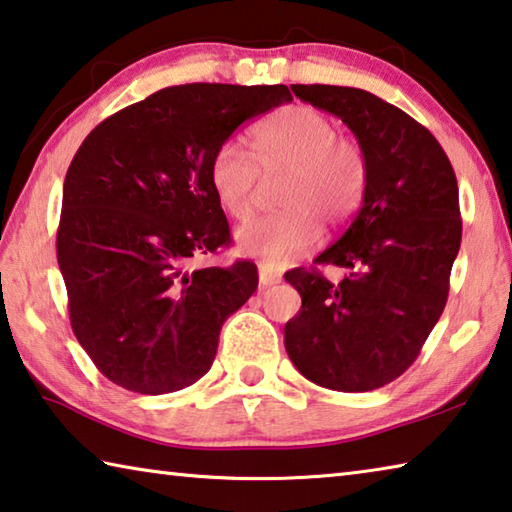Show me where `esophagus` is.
Returning <instances> with one entry per match:
<instances>
[{"mask_svg": "<svg viewBox=\"0 0 512 512\" xmlns=\"http://www.w3.org/2000/svg\"><path fill=\"white\" fill-rule=\"evenodd\" d=\"M282 277H280V273H275V271H271V268H266V266H259V289H268V287H273V284H277L280 282Z\"/></svg>", "mask_w": 512, "mask_h": 512, "instance_id": "1", "label": "esophagus"}]
</instances>
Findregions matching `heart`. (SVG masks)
I'll use <instances>...</instances> for the list:
<instances>
[{
    "label": "heart",
    "instance_id": "1",
    "mask_svg": "<svg viewBox=\"0 0 512 512\" xmlns=\"http://www.w3.org/2000/svg\"><path fill=\"white\" fill-rule=\"evenodd\" d=\"M255 159L237 142H223L210 160V187L232 219L253 216L262 173L282 176L280 210L237 230L241 255L280 268L305 255L320 239L323 223L341 228L357 214L368 183L361 146L339 135V124L309 106H287L253 133Z\"/></svg>",
    "mask_w": 512,
    "mask_h": 512
}]
</instances>
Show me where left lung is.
<instances>
[{
	"instance_id": "left-lung-1",
	"label": "left lung",
	"mask_w": 512,
	"mask_h": 512,
	"mask_svg": "<svg viewBox=\"0 0 512 512\" xmlns=\"http://www.w3.org/2000/svg\"><path fill=\"white\" fill-rule=\"evenodd\" d=\"M291 90L350 128L368 183L348 228L314 259L348 275L341 282L318 268L284 275L302 298L284 325V348L318 386L375 391L418 359L445 309L463 232L456 173L427 128L375 94L341 85Z\"/></svg>"
}]
</instances>
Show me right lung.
Segmentation results:
<instances>
[{"label":"right lung","mask_w":512,"mask_h":512,"mask_svg":"<svg viewBox=\"0 0 512 512\" xmlns=\"http://www.w3.org/2000/svg\"><path fill=\"white\" fill-rule=\"evenodd\" d=\"M287 85L189 83L103 119L69 164L56 237L69 320L103 377L173 393L210 370L225 318L257 289V266L189 268L230 244L210 160Z\"/></svg>","instance_id":"right-lung-1"}]
</instances>
